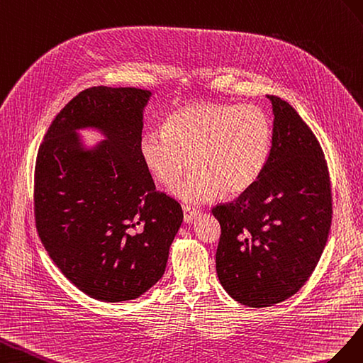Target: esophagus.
<instances>
[{
    "instance_id": "34e87169",
    "label": "esophagus",
    "mask_w": 363,
    "mask_h": 363,
    "mask_svg": "<svg viewBox=\"0 0 363 363\" xmlns=\"http://www.w3.org/2000/svg\"><path fill=\"white\" fill-rule=\"evenodd\" d=\"M182 213H184V222L185 223H191L196 219V216L199 214L198 210H194V208H191V206H187V205L182 206Z\"/></svg>"
}]
</instances>
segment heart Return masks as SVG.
Masks as SVG:
<instances>
[{"label":"heart","mask_w":363,"mask_h":363,"mask_svg":"<svg viewBox=\"0 0 363 363\" xmlns=\"http://www.w3.org/2000/svg\"><path fill=\"white\" fill-rule=\"evenodd\" d=\"M272 126L254 105L193 103L173 112L165 129H150L140 140V155L161 184H176V198L189 203L214 201L222 191L239 194L260 178L271 152Z\"/></svg>","instance_id":"heart-1"}]
</instances>
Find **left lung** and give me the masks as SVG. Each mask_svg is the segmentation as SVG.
<instances>
[{
	"mask_svg": "<svg viewBox=\"0 0 363 363\" xmlns=\"http://www.w3.org/2000/svg\"><path fill=\"white\" fill-rule=\"evenodd\" d=\"M272 103L264 169L231 203L213 208L222 234L216 271L225 291L250 307L283 303L315 271L331 225V189L316 137L287 101Z\"/></svg>",
	"mask_w": 363,
	"mask_h": 363,
	"instance_id": "8db88e82",
	"label": "left lung"
}]
</instances>
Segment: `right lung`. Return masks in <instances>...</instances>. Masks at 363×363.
Segmentation results:
<instances>
[{"instance_id":"add662e5","label":"right lung","mask_w":363,"mask_h":363,"mask_svg":"<svg viewBox=\"0 0 363 363\" xmlns=\"http://www.w3.org/2000/svg\"><path fill=\"white\" fill-rule=\"evenodd\" d=\"M152 91L94 86L62 109L40 144L35 214L40 240L69 281L106 303L137 299L164 275L182 223L140 155ZM102 137L88 143L80 131Z\"/></svg>"}]
</instances>
